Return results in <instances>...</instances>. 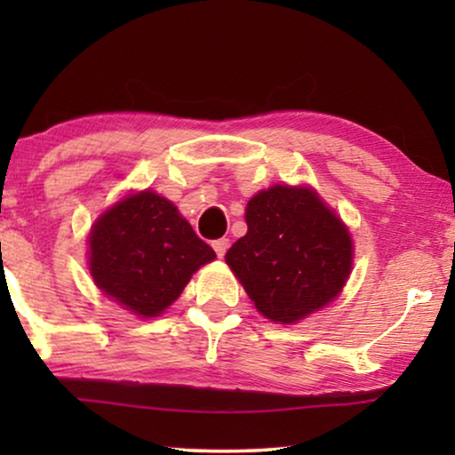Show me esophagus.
<instances>
[{
  "label": "esophagus",
  "instance_id": "esophagus-1",
  "mask_svg": "<svg viewBox=\"0 0 455 455\" xmlns=\"http://www.w3.org/2000/svg\"><path fill=\"white\" fill-rule=\"evenodd\" d=\"M228 248H229V240L228 238H220V240L213 242V251L217 252V257H220V259L228 252Z\"/></svg>",
  "mask_w": 455,
  "mask_h": 455
}]
</instances>
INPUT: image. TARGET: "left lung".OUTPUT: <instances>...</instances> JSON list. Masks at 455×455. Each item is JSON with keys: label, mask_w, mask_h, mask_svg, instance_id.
Returning <instances> with one entry per match:
<instances>
[{"label": "left lung", "mask_w": 455, "mask_h": 455, "mask_svg": "<svg viewBox=\"0 0 455 455\" xmlns=\"http://www.w3.org/2000/svg\"><path fill=\"white\" fill-rule=\"evenodd\" d=\"M246 235L226 263L267 319L296 323L338 298L352 271L344 221L308 186L277 184L246 204Z\"/></svg>", "instance_id": "1"}]
</instances>
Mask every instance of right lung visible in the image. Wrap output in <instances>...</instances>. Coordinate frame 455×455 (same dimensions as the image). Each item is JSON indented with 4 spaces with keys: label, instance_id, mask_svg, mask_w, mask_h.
Here are the masks:
<instances>
[{
    "label": "right lung",
    "instance_id": "1",
    "mask_svg": "<svg viewBox=\"0 0 455 455\" xmlns=\"http://www.w3.org/2000/svg\"><path fill=\"white\" fill-rule=\"evenodd\" d=\"M213 259V248L173 203L153 190L122 198L92 223L89 235V269L97 288L145 319L164 313L192 273Z\"/></svg>",
    "mask_w": 455,
    "mask_h": 455
}]
</instances>
